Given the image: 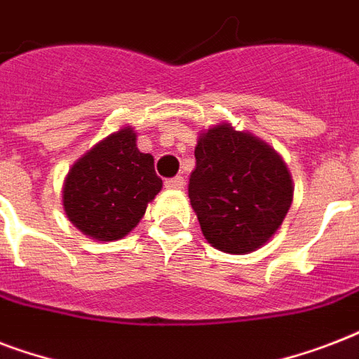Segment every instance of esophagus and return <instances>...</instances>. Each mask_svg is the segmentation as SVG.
Masks as SVG:
<instances>
[{
  "instance_id": "obj_1",
  "label": "esophagus",
  "mask_w": 359,
  "mask_h": 359,
  "mask_svg": "<svg viewBox=\"0 0 359 359\" xmlns=\"http://www.w3.org/2000/svg\"><path fill=\"white\" fill-rule=\"evenodd\" d=\"M184 179L182 177H175V179H168L165 180V188L168 190H182L184 188Z\"/></svg>"
}]
</instances>
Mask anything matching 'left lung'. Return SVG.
Wrapping results in <instances>:
<instances>
[{
    "label": "left lung",
    "instance_id": "1",
    "mask_svg": "<svg viewBox=\"0 0 359 359\" xmlns=\"http://www.w3.org/2000/svg\"><path fill=\"white\" fill-rule=\"evenodd\" d=\"M292 194L289 168L266 141L231 123L201 130L188 196L216 250L245 255L262 248L283 224Z\"/></svg>",
    "mask_w": 359,
    "mask_h": 359
}]
</instances>
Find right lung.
I'll use <instances>...</instances> for the list:
<instances>
[{
    "label": "right lung",
    "instance_id": "1",
    "mask_svg": "<svg viewBox=\"0 0 359 359\" xmlns=\"http://www.w3.org/2000/svg\"><path fill=\"white\" fill-rule=\"evenodd\" d=\"M135 140L134 128L123 126L76 160L65 177V214L89 238H124L162 190L154 158L141 152Z\"/></svg>",
    "mask_w": 359,
    "mask_h": 359
}]
</instances>
